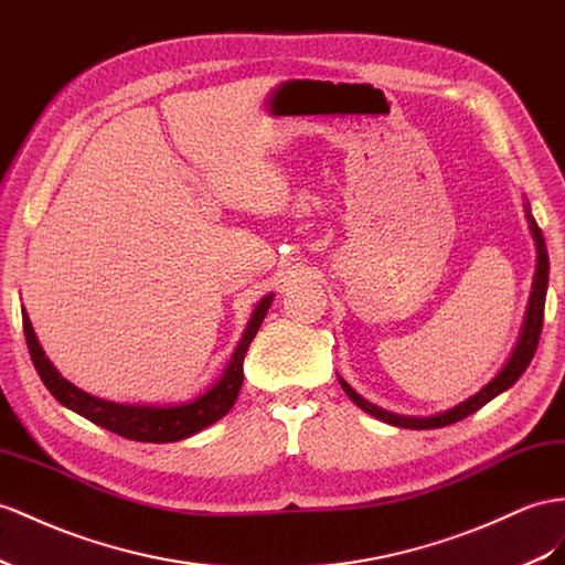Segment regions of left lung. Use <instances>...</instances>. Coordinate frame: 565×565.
Here are the masks:
<instances>
[{"instance_id":"left-lung-1","label":"left lung","mask_w":565,"mask_h":565,"mask_svg":"<svg viewBox=\"0 0 565 565\" xmlns=\"http://www.w3.org/2000/svg\"><path fill=\"white\" fill-rule=\"evenodd\" d=\"M525 214H527V224L532 231V238L534 245H537V271H534V281H532V294H530V306H527V315H525V324L523 331H520V339L513 355L509 358V363L503 365V370L497 374L494 380H491L484 388H480L475 396H470L468 401L458 403L451 411H444L437 415H429V417H408V415H396V413H388L384 408H377L374 403L365 401L360 394H355L353 388L345 384L339 377V384L343 386V392L349 394V398L355 403L358 408H363L365 413L374 415L377 420L388 423L394 427H406V429H434V427H446V425H454L462 417L472 415L475 411H480L482 406L491 398H497L505 388L513 386L520 374H523L530 365V360L534 358V351H537V343H540V334H542V324H544V300H546V286H548V255H546V243L542 236V228L534 222V216L530 212V205L525 202Z\"/></svg>"}]
</instances>
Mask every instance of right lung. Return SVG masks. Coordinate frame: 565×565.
<instances>
[{"instance_id":"1","label":"right lung","mask_w":565,"mask_h":565,"mask_svg":"<svg viewBox=\"0 0 565 565\" xmlns=\"http://www.w3.org/2000/svg\"><path fill=\"white\" fill-rule=\"evenodd\" d=\"M271 294L257 302L253 310V317L248 327L243 331V339L238 341L231 363L226 365L224 374L220 377L210 392L202 396L181 403V406H128V403H114L81 392L78 386L66 382L54 365L47 360L45 351L35 337L33 324L28 320L23 310V334L28 343V353L33 358V365L40 374V380L45 382L50 394L66 406L83 415L85 420H90L99 427H105L119 437L134 439V441H148V444H167V441H181L193 437L200 429L214 425L234 406L241 384H243V358L248 353V345L255 339L259 324H263L265 315L271 306Z\"/></svg>"}]
</instances>
